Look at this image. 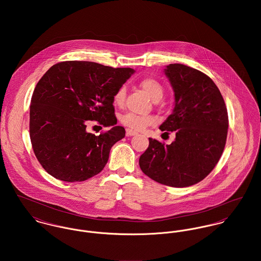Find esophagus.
<instances>
[{
	"label": "esophagus",
	"instance_id": "34e87169",
	"mask_svg": "<svg viewBox=\"0 0 261 261\" xmlns=\"http://www.w3.org/2000/svg\"><path fill=\"white\" fill-rule=\"evenodd\" d=\"M137 135H138V133H137V132H135V130H133V129H129V128H127V129H126V136H127V137L137 136Z\"/></svg>",
	"mask_w": 261,
	"mask_h": 261
}]
</instances>
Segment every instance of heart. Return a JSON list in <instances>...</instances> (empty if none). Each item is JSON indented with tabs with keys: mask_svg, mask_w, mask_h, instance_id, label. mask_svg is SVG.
Here are the masks:
<instances>
[{
	"mask_svg": "<svg viewBox=\"0 0 261 261\" xmlns=\"http://www.w3.org/2000/svg\"><path fill=\"white\" fill-rule=\"evenodd\" d=\"M140 86L143 90L149 95L153 101H159L162 99L164 95V88L162 84L153 79V78H145L140 82ZM126 89L124 86L118 88V90L114 94V103L117 106H121L125 99ZM120 121L123 125L130 129L135 130H142L146 126L154 123V118L149 115H139L135 113H126L121 116Z\"/></svg>",
	"mask_w": 261,
	"mask_h": 261,
	"instance_id": "b5f03b06",
	"label": "heart"
}]
</instances>
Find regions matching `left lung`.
Returning <instances> with one entry per match:
<instances>
[{"mask_svg": "<svg viewBox=\"0 0 261 261\" xmlns=\"http://www.w3.org/2000/svg\"><path fill=\"white\" fill-rule=\"evenodd\" d=\"M164 72L174 90L172 114L161 130H176L171 145L149 138V148L141 155V170L166 186H192L217 165L226 144L228 113L220 90L203 72L184 64L166 66Z\"/></svg>", "mask_w": 261, "mask_h": 261, "instance_id": "1", "label": "left lung"}]
</instances>
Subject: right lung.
Wrapping results in <instances>:
<instances>
[{
	"instance_id": "obj_1",
	"label": "right lung",
	"mask_w": 261,
	"mask_h": 261,
	"mask_svg": "<svg viewBox=\"0 0 261 261\" xmlns=\"http://www.w3.org/2000/svg\"><path fill=\"white\" fill-rule=\"evenodd\" d=\"M135 73L90 61H65L42 76L30 106V139L44 170L65 182H82L106 167L112 146L125 130L114 116L115 92ZM87 120L112 126L98 136Z\"/></svg>"
}]
</instances>
